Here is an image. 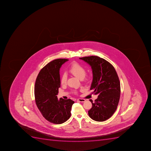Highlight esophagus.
<instances>
[{
  "label": "esophagus",
  "instance_id": "obj_1",
  "mask_svg": "<svg viewBox=\"0 0 151 151\" xmlns=\"http://www.w3.org/2000/svg\"><path fill=\"white\" fill-rule=\"evenodd\" d=\"M77 101L80 102H84L86 101V100L85 99H77Z\"/></svg>",
  "mask_w": 151,
  "mask_h": 151
}]
</instances>
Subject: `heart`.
I'll list each match as a JSON object with an SVG mask.
<instances>
[{
	"label": "heart",
	"mask_w": 151,
	"mask_h": 151,
	"mask_svg": "<svg viewBox=\"0 0 151 151\" xmlns=\"http://www.w3.org/2000/svg\"><path fill=\"white\" fill-rule=\"evenodd\" d=\"M69 72L71 74L74 75V76L80 79H83L84 78L85 75L86 74V69L83 66L76 63H74L71 65L69 69ZM67 77V75L66 74H64L62 75L60 80L61 84L63 85L66 83Z\"/></svg>",
	"instance_id": "obj_1"
}]
</instances>
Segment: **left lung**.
Masks as SVG:
<instances>
[{
  "label": "left lung",
  "instance_id": "1",
  "mask_svg": "<svg viewBox=\"0 0 151 151\" xmlns=\"http://www.w3.org/2000/svg\"><path fill=\"white\" fill-rule=\"evenodd\" d=\"M91 67L93 81L90 90L97 99L93 102L92 108L88 111L92 119L103 122L113 115L119 102L120 85L119 78L113 65L104 59L97 56L80 58Z\"/></svg>",
  "mask_w": 151,
  "mask_h": 151
}]
</instances>
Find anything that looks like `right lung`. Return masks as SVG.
Masks as SVG:
<instances>
[{
  "label": "right lung",
  "instance_id": "right-lung-1",
  "mask_svg": "<svg viewBox=\"0 0 151 151\" xmlns=\"http://www.w3.org/2000/svg\"><path fill=\"white\" fill-rule=\"evenodd\" d=\"M67 61L58 59L49 63L41 69L35 84L34 96L38 109L46 120L54 124H62L70 118L75 102L70 99L57 98L61 86L60 68Z\"/></svg>",
  "mask_w": 151,
  "mask_h": 151
}]
</instances>
